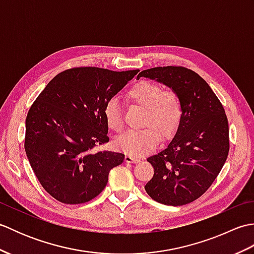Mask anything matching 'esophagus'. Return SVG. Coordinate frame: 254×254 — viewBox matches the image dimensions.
Returning <instances> with one entry per match:
<instances>
[{
  "label": "esophagus",
  "instance_id": "obj_1",
  "mask_svg": "<svg viewBox=\"0 0 254 254\" xmlns=\"http://www.w3.org/2000/svg\"><path fill=\"white\" fill-rule=\"evenodd\" d=\"M126 161L127 163H137V161H139V159L137 157H134V156L127 154L126 156Z\"/></svg>",
  "mask_w": 254,
  "mask_h": 254
}]
</instances>
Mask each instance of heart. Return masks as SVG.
Segmentation results:
<instances>
[{
    "label": "heart",
    "instance_id": "1",
    "mask_svg": "<svg viewBox=\"0 0 254 254\" xmlns=\"http://www.w3.org/2000/svg\"><path fill=\"white\" fill-rule=\"evenodd\" d=\"M127 98L144 109L142 130H130L118 136V149L132 156H141L152 150L161 136L168 137L176 131L182 119V102L174 90H163L157 84L139 82L127 91ZM104 116L110 130L120 132L123 127L121 109L116 99L106 104Z\"/></svg>",
    "mask_w": 254,
    "mask_h": 254
}]
</instances>
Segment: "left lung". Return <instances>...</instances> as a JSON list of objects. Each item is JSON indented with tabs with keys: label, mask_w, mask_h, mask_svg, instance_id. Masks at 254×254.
<instances>
[{
	"label": "left lung",
	"mask_w": 254,
	"mask_h": 254,
	"mask_svg": "<svg viewBox=\"0 0 254 254\" xmlns=\"http://www.w3.org/2000/svg\"><path fill=\"white\" fill-rule=\"evenodd\" d=\"M146 77L164 84L182 102V119L165 147L147 158L154 176L146 186L156 202L179 206L198 198L212 186L229 152V127L223 105L208 84L182 66L145 69Z\"/></svg>",
	"instance_id": "left-lung-1"
}]
</instances>
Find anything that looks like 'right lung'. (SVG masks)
Listing matches in <instances>:
<instances>
[{"label": "right lung", "mask_w": 254, "mask_h": 254, "mask_svg": "<svg viewBox=\"0 0 254 254\" xmlns=\"http://www.w3.org/2000/svg\"><path fill=\"white\" fill-rule=\"evenodd\" d=\"M138 69L113 72L75 67L52 78L26 118L25 150L42 188L64 204L90 201L102 192L124 154L94 152L109 142L106 104Z\"/></svg>", "instance_id": "right-lung-1"}]
</instances>
